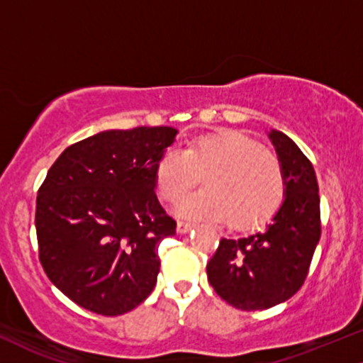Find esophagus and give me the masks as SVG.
Listing matches in <instances>:
<instances>
[{
  "mask_svg": "<svg viewBox=\"0 0 363 363\" xmlns=\"http://www.w3.org/2000/svg\"><path fill=\"white\" fill-rule=\"evenodd\" d=\"M192 228H194V224H191V223H184V221L177 223V233H181V235H184V233H189Z\"/></svg>",
  "mask_w": 363,
  "mask_h": 363,
  "instance_id": "esophagus-1",
  "label": "esophagus"
}]
</instances>
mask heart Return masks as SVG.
<instances>
[{
    "label": "heart",
    "mask_w": 363,
    "mask_h": 363,
    "mask_svg": "<svg viewBox=\"0 0 363 363\" xmlns=\"http://www.w3.org/2000/svg\"><path fill=\"white\" fill-rule=\"evenodd\" d=\"M154 174L159 194L167 203H177L204 176L206 189L186 197L179 204V214L226 219L235 229L263 226L284 197L283 167L277 154L233 128L192 137L182 154L167 150L155 162Z\"/></svg>",
    "instance_id": "obj_1"
}]
</instances>
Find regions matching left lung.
I'll use <instances>...</instances> for the list:
<instances>
[{"instance_id": "8db88e82", "label": "left lung", "mask_w": 363, "mask_h": 363, "mask_svg": "<svg viewBox=\"0 0 363 363\" xmlns=\"http://www.w3.org/2000/svg\"><path fill=\"white\" fill-rule=\"evenodd\" d=\"M283 167L284 201L263 233L219 241L206 272L214 291L238 310H266L300 290L322 235L313 166L283 132H269Z\"/></svg>"}]
</instances>
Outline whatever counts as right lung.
Instances as JSON below:
<instances>
[{
    "label": "right lung",
    "instance_id": "obj_1",
    "mask_svg": "<svg viewBox=\"0 0 363 363\" xmlns=\"http://www.w3.org/2000/svg\"><path fill=\"white\" fill-rule=\"evenodd\" d=\"M176 134L162 125L105 130L50 167L36 196L40 263L82 308L117 316L152 293L159 242L176 235L155 196L154 166Z\"/></svg>",
    "mask_w": 363,
    "mask_h": 363
}]
</instances>
